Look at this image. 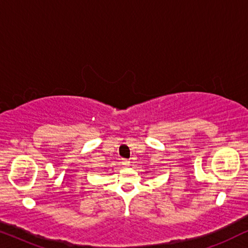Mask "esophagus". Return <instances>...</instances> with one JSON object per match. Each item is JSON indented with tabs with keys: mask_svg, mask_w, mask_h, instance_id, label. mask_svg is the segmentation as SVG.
I'll return each mask as SVG.
<instances>
[{
	"mask_svg": "<svg viewBox=\"0 0 248 248\" xmlns=\"http://www.w3.org/2000/svg\"><path fill=\"white\" fill-rule=\"evenodd\" d=\"M122 162H123L124 166H130V160H125V159H124V160Z\"/></svg>",
	"mask_w": 248,
	"mask_h": 248,
	"instance_id": "34e87169",
	"label": "esophagus"
}]
</instances>
